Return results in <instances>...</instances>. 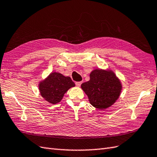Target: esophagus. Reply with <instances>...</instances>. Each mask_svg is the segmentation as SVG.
Segmentation results:
<instances>
[{
	"label": "esophagus",
	"instance_id": "34e87169",
	"mask_svg": "<svg viewBox=\"0 0 157 157\" xmlns=\"http://www.w3.org/2000/svg\"><path fill=\"white\" fill-rule=\"evenodd\" d=\"M82 82H76V83H75V85H76V86H77L78 87H79L80 86H81V84H82Z\"/></svg>",
	"mask_w": 157,
	"mask_h": 157
}]
</instances>
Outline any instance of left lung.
I'll return each instance as SVG.
<instances>
[{
	"label": "left lung",
	"mask_w": 157,
	"mask_h": 157,
	"mask_svg": "<svg viewBox=\"0 0 157 157\" xmlns=\"http://www.w3.org/2000/svg\"><path fill=\"white\" fill-rule=\"evenodd\" d=\"M90 80L83 83L82 89L91 105L100 110L111 107L119 99L122 83L110 69H95L90 74Z\"/></svg>",
	"instance_id": "1"
}]
</instances>
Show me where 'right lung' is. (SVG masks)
<instances>
[{"label": "right lung", "instance_id": "add662e5", "mask_svg": "<svg viewBox=\"0 0 157 157\" xmlns=\"http://www.w3.org/2000/svg\"><path fill=\"white\" fill-rule=\"evenodd\" d=\"M74 86L75 83L69 76L54 71L39 82L38 89L43 99L54 105L61 101L64 94Z\"/></svg>", "mask_w": 157, "mask_h": 157}]
</instances>
